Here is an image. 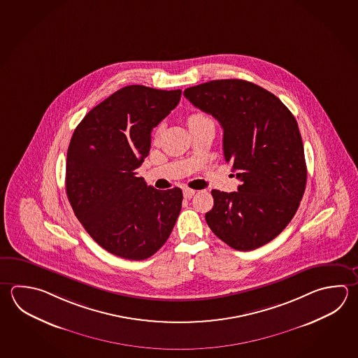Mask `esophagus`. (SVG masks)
I'll use <instances>...</instances> for the list:
<instances>
[{
  "instance_id": "esophagus-1",
  "label": "esophagus",
  "mask_w": 358,
  "mask_h": 358,
  "mask_svg": "<svg viewBox=\"0 0 358 358\" xmlns=\"http://www.w3.org/2000/svg\"><path fill=\"white\" fill-rule=\"evenodd\" d=\"M195 189H183V197H185V199H191L192 196L195 195Z\"/></svg>"
}]
</instances>
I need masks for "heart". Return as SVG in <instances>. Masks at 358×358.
Here are the masks:
<instances>
[{
    "mask_svg": "<svg viewBox=\"0 0 358 358\" xmlns=\"http://www.w3.org/2000/svg\"><path fill=\"white\" fill-rule=\"evenodd\" d=\"M208 119L205 115L203 114H194L191 115L189 117V122H200V120H205Z\"/></svg>",
    "mask_w": 358,
    "mask_h": 358,
    "instance_id": "obj_1",
    "label": "heart"
}]
</instances>
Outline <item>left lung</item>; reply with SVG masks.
I'll use <instances>...</instances> for the list:
<instances>
[{
  "label": "left lung",
  "instance_id": "left-lung-1",
  "mask_svg": "<svg viewBox=\"0 0 358 358\" xmlns=\"http://www.w3.org/2000/svg\"><path fill=\"white\" fill-rule=\"evenodd\" d=\"M183 94L220 122L224 158L242 181L236 192L211 191L214 206L206 223L234 250L262 247L290 223L306 186L294 115L275 94L243 80L206 82Z\"/></svg>",
  "mask_w": 358,
  "mask_h": 358
}]
</instances>
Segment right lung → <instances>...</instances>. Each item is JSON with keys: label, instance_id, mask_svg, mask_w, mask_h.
I'll list each match as a JSON object with an SVG mask.
<instances>
[{"label": "right lung", "instance_id": "right-lung-1", "mask_svg": "<svg viewBox=\"0 0 358 358\" xmlns=\"http://www.w3.org/2000/svg\"><path fill=\"white\" fill-rule=\"evenodd\" d=\"M181 90L131 85L94 106L76 128L66 164V191L94 242L125 259L153 256L166 243L182 206L178 187L147 186L136 169L152 130L177 106Z\"/></svg>", "mask_w": 358, "mask_h": 358}]
</instances>
